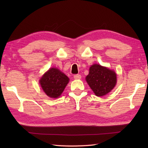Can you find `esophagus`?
<instances>
[{
	"instance_id": "obj_1",
	"label": "esophagus",
	"mask_w": 148,
	"mask_h": 148,
	"mask_svg": "<svg viewBox=\"0 0 148 148\" xmlns=\"http://www.w3.org/2000/svg\"><path fill=\"white\" fill-rule=\"evenodd\" d=\"M74 78L75 79H81V76L80 74H76L74 76Z\"/></svg>"
}]
</instances>
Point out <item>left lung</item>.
<instances>
[{
	"mask_svg": "<svg viewBox=\"0 0 148 148\" xmlns=\"http://www.w3.org/2000/svg\"><path fill=\"white\" fill-rule=\"evenodd\" d=\"M86 81L94 93L102 97L114 88L116 84V74L114 71L108 68L94 64L90 68Z\"/></svg>",
	"mask_w": 148,
	"mask_h": 148,
	"instance_id": "8db88e82",
	"label": "left lung"
}]
</instances>
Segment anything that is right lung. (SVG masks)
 Here are the masks:
<instances>
[{
    "label": "right lung",
    "mask_w": 148,
    "mask_h": 148,
    "mask_svg": "<svg viewBox=\"0 0 148 148\" xmlns=\"http://www.w3.org/2000/svg\"><path fill=\"white\" fill-rule=\"evenodd\" d=\"M69 79L58 69L51 68L43 75L40 84L44 92L51 98H58L60 96Z\"/></svg>",
    "instance_id": "right-lung-1"
}]
</instances>
